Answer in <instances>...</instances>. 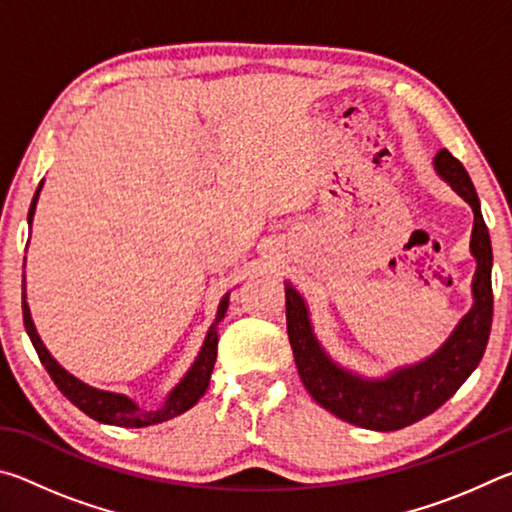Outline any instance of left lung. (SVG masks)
Listing matches in <instances>:
<instances>
[{
    "label": "left lung",
    "mask_w": 512,
    "mask_h": 512,
    "mask_svg": "<svg viewBox=\"0 0 512 512\" xmlns=\"http://www.w3.org/2000/svg\"><path fill=\"white\" fill-rule=\"evenodd\" d=\"M438 176L472 207L470 250L476 259L472 280L474 305L440 348L415 366H404L381 379H366L329 359L318 343L305 298L284 284L287 332L298 375L314 400L336 418L372 431H397L427 418L452 397L479 366L492 325V246L479 196L461 162L447 149L438 151Z\"/></svg>",
    "instance_id": "8db88e82"
}]
</instances>
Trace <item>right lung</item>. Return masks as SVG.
<instances>
[{
	"label": "right lung",
	"mask_w": 512,
	"mask_h": 512,
	"mask_svg": "<svg viewBox=\"0 0 512 512\" xmlns=\"http://www.w3.org/2000/svg\"><path fill=\"white\" fill-rule=\"evenodd\" d=\"M45 180H40V185L33 194V201L29 207V223L33 221V214H36V205H38V196ZM230 305V293H225L219 302V309H216V318L207 332L203 348L198 352L196 361L192 363V368L185 372V377L173 386V391L167 395V400L160 406V409H140L131 397L121 395V393H110V391H99V388H92L85 384V381L76 379L74 375L60 366V363L51 357L49 350L45 348V343L40 341V336L36 332V325L31 320V311L27 305V289H24V273H22V316H24V327H27V334L36 348L38 357L42 361V366L47 368L49 377L54 379V384L58 386V391L63 393L69 402L74 406L90 415L92 420L103 422V424H115V427H126V429H137V427H149V424H158L164 420L176 418V415L185 413L187 409L201 400L205 395L207 386H210V377L214 370V361H216V345H219V332H216V325L221 323L225 311H228Z\"/></svg>",
	"instance_id": "1"
}]
</instances>
